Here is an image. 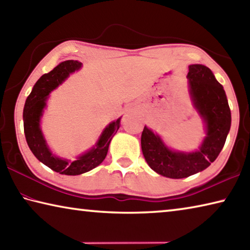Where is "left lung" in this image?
<instances>
[{
    "instance_id": "obj_1",
    "label": "left lung",
    "mask_w": 250,
    "mask_h": 250,
    "mask_svg": "<svg viewBox=\"0 0 250 250\" xmlns=\"http://www.w3.org/2000/svg\"><path fill=\"white\" fill-rule=\"evenodd\" d=\"M188 78L194 107L206 126V137L200 149L195 152L173 151L146 126L141 135V149L146 163L158 174L170 179H183L208 167L221 153L231 124L225 90L208 67L189 65Z\"/></svg>"
}]
</instances>
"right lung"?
Here are the masks:
<instances>
[{
	"label": "right lung",
	"mask_w": 250,
	"mask_h": 250,
	"mask_svg": "<svg viewBox=\"0 0 250 250\" xmlns=\"http://www.w3.org/2000/svg\"><path fill=\"white\" fill-rule=\"evenodd\" d=\"M80 67L82 62L78 61H66L55 67L52 71L44 74L34 84L24 105V133L29 149L37 160L59 174L79 175L98 167L107 155L110 141L120 126L121 118L109 124L103 131L96 146L73 162L57 158L50 152L40 126L46 100L50 91L57 88L71 73L78 70Z\"/></svg>",
	"instance_id": "right-lung-1"
}]
</instances>
